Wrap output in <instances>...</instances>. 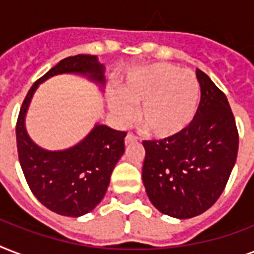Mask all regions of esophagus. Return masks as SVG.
<instances>
[{
    "label": "esophagus",
    "mask_w": 254,
    "mask_h": 254,
    "mask_svg": "<svg viewBox=\"0 0 254 254\" xmlns=\"http://www.w3.org/2000/svg\"><path fill=\"white\" fill-rule=\"evenodd\" d=\"M134 142H137V137H135L134 134L129 133V134L125 137V145H130V143H134Z\"/></svg>",
    "instance_id": "1"
}]
</instances>
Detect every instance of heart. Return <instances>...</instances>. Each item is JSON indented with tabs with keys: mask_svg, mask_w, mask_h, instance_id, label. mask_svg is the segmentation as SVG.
<instances>
[{
	"mask_svg": "<svg viewBox=\"0 0 254 254\" xmlns=\"http://www.w3.org/2000/svg\"><path fill=\"white\" fill-rule=\"evenodd\" d=\"M200 100V85L195 73L169 63H155L130 73L120 87V96L111 99V109L120 124L134 116L139 105V121L157 138L181 134L195 119Z\"/></svg>",
	"mask_w": 254,
	"mask_h": 254,
	"instance_id": "heart-1",
	"label": "heart"
}]
</instances>
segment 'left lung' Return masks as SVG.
<instances>
[{"instance_id":"left-lung-1","label":"left lung","mask_w":254,"mask_h":254,"mask_svg":"<svg viewBox=\"0 0 254 254\" xmlns=\"http://www.w3.org/2000/svg\"><path fill=\"white\" fill-rule=\"evenodd\" d=\"M200 103L185 131L143 141L142 182L159 212L190 219L211 208L224 191L236 163L239 133L225 95L196 69Z\"/></svg>"}]
</instances>
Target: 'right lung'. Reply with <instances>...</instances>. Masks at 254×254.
Masks as SVG:
<instances>
[{"label": "right lung", "instance_id": "1", "mask_svg": "<svg viewBox=\"0 0 254 254\" xmlns=\"http://www.w3.org/2000/svg\"><path fill=\"white\" fill-rule=\"evenodd\" d=\"M104 64L96 55H75L61 61L30 88L23 100L17 127L18 158L31 192L53 212L79 217L103 200L112 171L125 151V131L96 124L84 138L64 150H46L30 138L25 120L39 84L62 73H76L105 85Z\"/></svg>", "mask_w": 254, "mask_h": 254}]
</instances>
